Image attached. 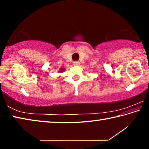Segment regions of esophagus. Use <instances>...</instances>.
I'll list each match as a JSON object with an SVG mask.
<instances>
[{
	"instance_id": "34e87169",
	"label": "esophagus",
	"mask_w": 149,
	"mask_h": 149,
	"mask_svg": "<svg viewBox=\"0 0 149 149\" xmlns=\"http://www.w3.org/2000/svg\"><path fill=\"white\" fill-rule=\"evenodd\" d=\"M73 64H74V65H79V61H75V62H74Z\"/></svg>"
}]
</instances>
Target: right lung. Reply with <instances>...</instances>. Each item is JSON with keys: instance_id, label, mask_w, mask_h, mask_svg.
<instances>
[{"instance_id": "1", "label": "right lung", "mask_w": 149, "mask_h": 149, "mask_svg": "<svg viewBox=\"0 0 149 149\" xmlns=\"http://www.w3.org/2000/svg\"><path fill=\"white\" fill-rule=\"evenodd\" d=\"M63 70V69H62V70Z\"/></svg>"}]
</instances>
